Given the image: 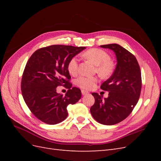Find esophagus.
Listing matches in <instances>:
<instances>
[{"label":"esophagus","mask_w":161,"mask_h":161,"mask_svg":"<svg viewBox=\"0 0 161 161\" xmlns=\"http://www.w3.org/2000/svg\"><path fill=\"white\" fill-rule=\"evenodd\" d=\"M81 92H82V95H85L89 94V92H87V91H85V90H82V91H81Z\"/></svg>","instance_id":"esophagus-1"}]
</instances>
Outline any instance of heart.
Returning a JSON list of instances; mask_svg holds the SVG:
<instances>
[{
    "label": "heart",
    "instance_id": "obj_1",
    "mask_svg": "<svg viewBox=\"0 0 161 161\" xmlns=\"http://www.w3.org/2000/svg\"><path fill=\"white\" fill-rule=\"evenodd\" d=\"M83 56L91 61L96 66V71L99 75L107 77L112 74L114 70V63L111 60V57L106 51L92 48L83 53ZM68 70L71 75H75L79 69V64L76 57H73L69 60L67 66ZM97 82V79L95 76H80L75 81L76 85L80 88L85 90H90L94 88Z\"/></svg>",
    "mask_w": 161,
    "mask_h": 161
}]
</instances>
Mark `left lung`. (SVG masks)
Returning <instances> with one entry per match:
<instances>
[{
  "mask_svg": "<svg viewBox=\"0 0 161 161\" xmlns=\"http://www.w3.org/2000/svg\"><path fill=\"white\" fill-rule=\"evenodd\" d=\"M101 47L115 52L117 65L113 75L101 85L102 90L109 91L108 97L103 99L92 92L95 103L90 111L97 122L111 125L125 119L134 109L140 95L142 78L138 62L132 53L116 43Z\"/></svg>",
  "mask_w": 161,
  "mask_h": 161,
  "instance_id": "obj_1",
  "label": "left lung"
}]
</instances>
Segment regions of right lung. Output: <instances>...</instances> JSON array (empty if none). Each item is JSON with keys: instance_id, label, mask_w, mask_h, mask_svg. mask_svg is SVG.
Instances as JSON below:
<instances>
[{"instance_id": "add662e5", "label": "right lung", "mask_w": 161, "mask_h": 161, "mask_svg": "<svg viewBox=\"0 0 161 161\" xmlns=\"http://www.w3.org/2000/svg\"><path fill=\"white\" fill-rule=\"evenodd\" d=\"M85 48L52 45L36 50L27 61L22 76V95L31 113L43 122H62L68 116L67 106L80 99V90L69 82L67 66ZM62 85L69 89L64 96L56 92V87Z\"/></svg>"}]
</instances>
